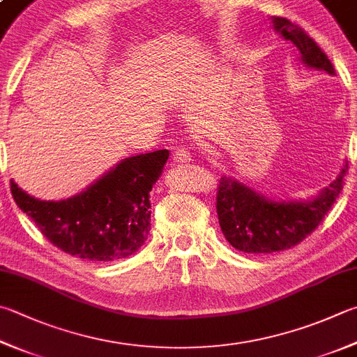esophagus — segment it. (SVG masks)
Here are the masks:
<instances>
[{"mask_svg": "<svg viewBox=\"0 0 357 357\" xmlns=\"http://www.w3.org/2000/svg\"><path fill=\"white\" fill-rule=\"evenodd\" d=\"M174 161L176 163H190L191 161V152L188 147H178V149H176V152H174Z\"/></svg>", "mask_w": 357, "mask_h": 357, "instance_id": "1", "label": "esophagus"}]
</instances>
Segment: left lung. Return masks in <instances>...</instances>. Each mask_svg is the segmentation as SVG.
<instances>
[{
  "instance_id": "8db88e82",
  "label": "left lung",
  "mask_w": 357,
  "mask_h": 357,
  "mask_svg": "<svg viewBox=\"0 0 357 357\" xmlns=\"http://www.w3.org/2000/svg\"><path fill=\"white\" fill-rule=\"evenodd\" d=\"M273 28L297 46L301 60L307 66L335 74L326 54L298 24L275 17ZM347 171L348 163L317 199L305 204L267 200L239 181L222 177L216 194L222 233L236 250L252 255L283 252L298 245L315 231L335 204L344 188Z\"/></svg>"
}]
</instances>
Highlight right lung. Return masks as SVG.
Listing matches in <instances>:
<instances>
[{"instance_id": "right-lung-1", "label": "right lung", "mask_w": 357, "mask_h": 357, "mask_svg": "<svg viewBox=\"0 0 357 357\" xmlns=\"http://www.w3.org/2000/svg\"><path fill=\"white\" fill-rule=\"evenodd\" d=\"M167 157L169 151L161 149L126 158L84 192L60 202L33 199L13 180L10 191L54 247L86 261H116L147 239L151 191Z\"/></svg>"}]
</instances>
